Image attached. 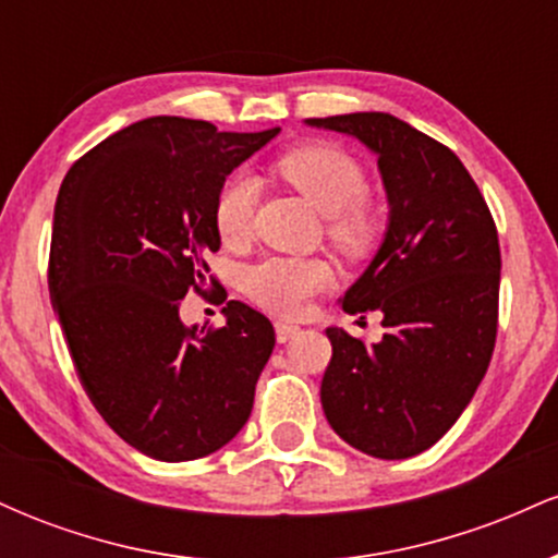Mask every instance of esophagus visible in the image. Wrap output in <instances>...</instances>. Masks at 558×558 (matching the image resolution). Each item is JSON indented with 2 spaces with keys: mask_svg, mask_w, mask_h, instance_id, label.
<instances>
[{
  "mask_svg": "<svg viewBox=\"0 0 558 558\" xmlns=\"http://www.w3.org/2000/svg\"><path fill=\"white\" fill-rule=\"evenodd\" d=\"M296 332H299V325L283 323V319H280V323H275V338H278V343L291 341V338L296 336Z\"/></svg>",
  "mask_w": 558,
  "mask_h": 558,
  "instance_id": "obj_1",
  "label": "esophagus"
}]
</instances>
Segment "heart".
I'll return each mask as SVG.
<instances>
[{"label":"heart","mask_w":558,"mask_h":558,"mask_svg":"<svg viewBox=\"0 0 558 558\" xmlns=\"http://www.w3.org/2000/svg\"><path fill=\"white\" fill-rule=\"evenodd\" d=\"M280 175L301 191L328 217L330 241L349 257H360L373 246L377 215L367 194V172L349 151L330 144H306L288 151L278 162ZM257 183L233 175L222 183L215 202V228L226 246H239L252 233ZM332 283L328 262L315 257H267L243 272V293L275 315L296 317L306 301Z\"/></svg>","instance_id":"b5f03b06"}]
</instances>
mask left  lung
Returning <instances> with one entry per match:
<instances>
[{"instance_id": "obj_1", "label": "left lung", "mask_w": 558, "mask_h": 558, "mask_svg": "<svg viewBox=\"0 0 558 558\" xmlns=\"http://www.w3.org/2000/svg\"><path fill=\"white\" fill-rule=\"evenodd\" d=\"M360 138L388 196L380 248L343 293L349 315L380 312V343L328 328L325 417L349 446L409 459L438 444L472 401L498 330L501 248L462 159L388 112L310 118Z\"/></svg>"}]
</instances>
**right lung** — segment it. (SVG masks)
I'll use <instances>...</instances> for the list:
<instances>
[{
	"label": "right lung",
	"instance_id": "obj_1",
	"mask_svg": "<svg viewBox=\"0 0 558 558\" xmlns=\"http://www.w3.org/2000/svg\"><path fill=\"white\" fill-rule=\"evenodd\" d=\"M278 131L146 118L83 155L57 194L49 296L75 373L107 425L159 462L215 453L252 414L270 319L228 301L226 325L204 332L178 312L220 248L222 183Z\"/></svg>",
	"mask_w": 558,
	"mask_h": 558
}]
</instances>
